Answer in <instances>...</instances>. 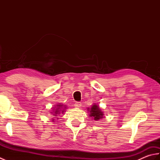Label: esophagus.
<instances>
[{
	"instance_id": "1",
	"label": "esophagus",
	"mask_w": 160,
	"mask_h": 160,
	"mask_svg": "<svg viewBox=\"0 0 160 160\" xmlns=\"http://www.w3.org/2000/svg\"><path fill=\"white\" fill-rule=\"evenodd\" d=\"M74 106L76 108H80V107H81V106H82V104H81V103L79 102H77L75 103Z\"/></svg>"
}]
</instances>
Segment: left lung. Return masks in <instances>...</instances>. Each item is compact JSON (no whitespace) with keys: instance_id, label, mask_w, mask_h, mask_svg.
I'll return each mask as SVG.
<instances>
[{"instance_id":"1","label":"left lung","mask_w":160,"mask_h":160,"mask_svg":"<svg viewBox=\"0 0 160 160\" xmlns=\"http://www.w3.org/2000/svg\"><path fill=\"white\" fill-rule=\"evenodd\" d=\"M88 111L89 112V116L93 118L92 120H99L100 119L104 118V113L102 111L100 107L96 104H93L91 106V108H88Z\"/></svg>"}]
</instances>
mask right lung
Masks as SVG:
<instances>
[{"label": "right lung", "mask_w": 160, "mask_h": 160, "mask_svg": "<svg viewBox=\"0 0 160 160\" xmlns=\"http://www.w3.org/2000/svg\"><path fill=\"white\" fill-rule=\"evenodd\" d=\"M67 109V106L66 105H64L61 103H58L56 105L53 107L52 112H50L52 114L53 116H55L54 118H56L58 116V115H60V113H64V111ZM53 119V121L54 120V119ZM57 119H58V118H57Z\"/></svg>", "instance_id": "obj_1"}]
</instances>
